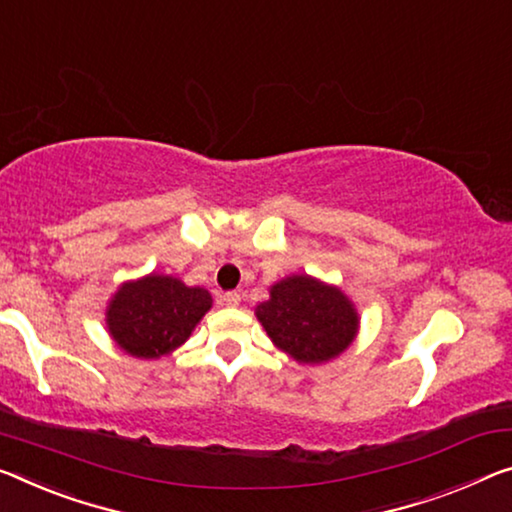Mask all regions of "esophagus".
I'll use <instances>...</instances> for the list:
<instances>
[{
	"label": "esophagus",
	"instance_id": "1",
	"mask_svg": "<svg viewBox=\"0 0 512 512\" xmlns=\"http://www.w3.org/2000/svg\"><path fill=\"white\" fill-rule=\"evenodd\" d=\"M240 300H242V295L238 293V290H229V293L222 295V302H224L226 306H238Z\"/></svg>",
	"mask_w": 512,
	"mask_h": 512
}]
</instances>
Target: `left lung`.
Instances as JSON below:
<instances>
[{"mask_svg":"<svg viewBox=\"0 0 512 512\" xmlns=\"http://www.w3.org/2000/svg\"><path fill=\"white\" fill-rule=\"evenodd\" d=\"M274 345L302 364H320L348 348L357 334L355 306L341 290L316 279L288 277L256 309Z\"/></svg>","mask_w":512,"mask_h":512,"instance_id":"8db88e82","label":"left lung"}]
</instances>
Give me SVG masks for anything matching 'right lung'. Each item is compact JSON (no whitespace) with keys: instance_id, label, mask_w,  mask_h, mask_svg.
<instances>
[{"instance_id":"add662e5","label":"right lung","mask_w":512,"mask_h":512,"mask_svg":"<svg viewBox=\"0 0 512 512\" xmlns=\"http://www.w3.org/2000/svg\"><path fill=\"white\" fill-rule=\"evenodd\" d=\"M210 306L208 290L151 274L123 283L114 295L107 309L109 334L128 355L157 359L185 343Z\"/></svg>"}]
</instances>
